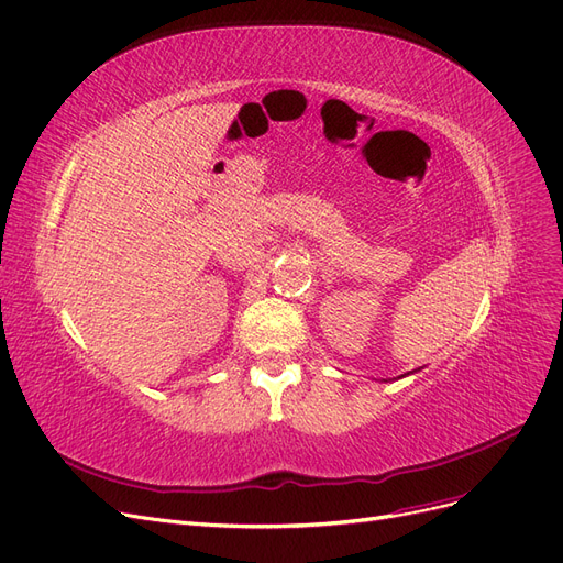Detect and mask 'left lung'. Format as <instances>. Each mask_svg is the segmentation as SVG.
Listing matches in <instances>:
<instances>
[{
  "mask_svg": "<svg viewBox=\"0 0 563 563\" xmlns=\"http://www.w3.org/2000/svg\"><path fill=\"white\" fill-rule=\"evenodd\" d=\"M401 376H407V374H401Z\"/></svg>",
  "mask_w": 563,
  "mask_h": 563,
  "instance_id": "left-lung-1",
  "label": "left lung"
}]
</instances>
